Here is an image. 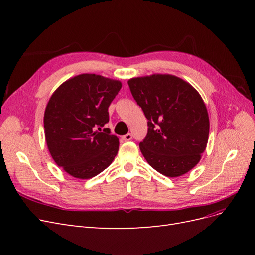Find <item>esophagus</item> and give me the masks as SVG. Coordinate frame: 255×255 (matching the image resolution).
<instances>
[{"label": "esophagus", "instance_id": "esophagus-1", "mask_svg": "<svg viewBox=\"0 0 255 255\" xmlns=\"http://www.w3.org/2000/svg\"><path fill=\"white\" fill-rule=\"evenodd\" d=\"M133 138V136H132V134H127V135H125V136H122V140H125V141H128V140H130Z\"/></svg>", "mask_w": 255, "mask_h": 255}]
</instances>
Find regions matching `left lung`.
I'll return each instance as SVG.
<instances>
[{"label":"left lung","mask_w":255,"mask_h":255,"mask_svg":"<svg viewBox=\"0 0 255 255\" xmlns=\"http://www.w3.org/2000/svg\"><path fill=\"white\" fill-rule=\"evenodd\" d=\"M148 119L139 148L148 164L168 177L190 171L205 151L210 118L196 88L172 74H151L128 81Z\"/></svg>","instance_id":"obj_1"}]
</instances>
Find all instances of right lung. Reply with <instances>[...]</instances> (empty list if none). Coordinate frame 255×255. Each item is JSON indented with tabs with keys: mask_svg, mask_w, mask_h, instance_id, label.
<instances>
[{
	"mask_svg": "<svg viewBox=\"0 0 255 255\" xmlns=\"http://www.w3.org/2000/svg\"><path fill=\"white\" fill-rule=\"evenodd\" d=\"M122 84L83 73L65 81L53 92L44 111L45 142L56 165L76 179L101 173L116 157L117 136L109 128V106Z\"/></svg>",
	"mask_w": 255,
	"mask_h": 255,
	"instance_id": "add662e5",
	"label": "right lung"
}]
</instances>
